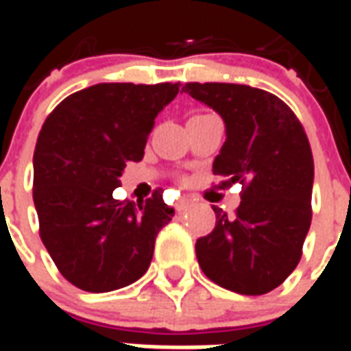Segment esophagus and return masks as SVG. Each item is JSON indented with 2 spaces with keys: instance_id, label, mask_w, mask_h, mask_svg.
Here are the masks:
<instances>
[{
  "instance_id": "1",
  "label": "esophagus",
  "mask_w": 351,
  "mask_h": 351,
  "mask_svg": "<svg viewBox=\"0 0 351 351\" xmlns=\"http://www.w3.org/2000/svg\"><path fill=\"white\" fill-rule=\"evenodd\" d=\"M190 206H191L190 199H180V201L175 205V208H176V213H184V210H188Z\"/></svg>"
}]
</instances>
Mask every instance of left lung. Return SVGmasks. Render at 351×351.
<instances>
[{
  "label": "left lung",
  "mask_w": 351,
  "mask_h": 351,
  "mask_svg": "<svg viewBox=\"0 0 351 351\" xmlns=\"http://www.w3.org/2000/svg\"><path fill=\"white\" fill-rule=\"evenodd\" d=\"M182 90L226 125L213 173L221 186H244L235 218L213 206L216 228L195 243L199 265L235 293H269L295 271L310 229L314 161L306 133L284 101L259 88L190 82Z\"/></svg>",
  "instance_id": "obj_1"
}]
</instances>
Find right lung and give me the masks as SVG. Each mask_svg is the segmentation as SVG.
<instances>
[{
	"label": "right lung",
	"instance_id": "obj_1",
	"mask_svg": "<svg viewBox=\"0 0 351 351\" xmlns=\"http://www.w3.org/2000/svg\"><path fill=\"white\" fill-rule=\"evenodd\" d=\"M175 84L101 82L58 105L37 138L34 203L41 241L60 272L90 293L114 291L150 267L154 243L175 210L161 191L146 203L116 201L128 161L145 156Z\"/></svg>",
	"mask_w": 351,
	"mask_h": 351
}]
</instances>
